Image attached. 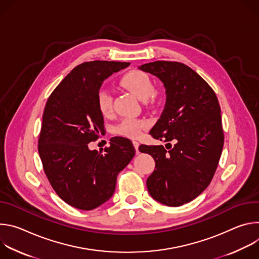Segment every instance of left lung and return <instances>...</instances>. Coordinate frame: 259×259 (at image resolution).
<instances>
[{
    "label": "left lung",
    "instance_id": "1",
    "mask_svg": "<svg viewBox=\"0 0 259 259\" xmlns=\"http://www.w3.org/2000/svg\"><path fill=\"white\" fill-rule=\"evenodd\" d=\"M120 66L103 60L76 66L45 105L38 142L44 172L59 198L81 210H93L112 198L118 174L133 158L123 151L127 147L132 154V142L122 137L108 147L88 149L104 131L99 89Z\"/></svg>",
    "mask_w": 259,
    "mask_h": 259
}]
</instances>
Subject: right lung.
Here are the masks:
<instances>
[{"mask_svg": "<svg viewBox=\"0 0 259 259\" xmlns=\"http://www.w3.org/2000/svg\"><path fill=\"white\" fill-rule=\"evenodd\" d=\"M139 69L156 76L164 85L166 103L150 131L165 146H141L156 162L146 180L158 202L178 207L196 199L208 186L224 146L220 106L212 88L188 65L155 61Z\"/></svg>", "mask_w": 259, "mask_h": 259, "instance_id": "1", "label": "right lung"}]
</instances>
